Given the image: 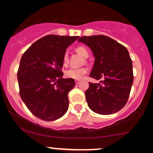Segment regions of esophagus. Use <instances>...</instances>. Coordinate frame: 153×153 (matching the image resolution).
<instances>
[{
    "mask_svg": "<svg viewBox=\"0 0 153 153\" xmlns=\"http://www.w3.org/2000/svg\"><path fill=\"white\" fill-rule=\"evenodd\" d=\"M79 82H80V79H75V83H76V84L79 83Z\"/></svg>",
    "mask_w": 153,
    "mask_h": 153,
    "instance_id": "1",
    "label": "esophagus"
}]
</instances>
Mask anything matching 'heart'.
<instances>
[{
    "label": "heart",
    "instance_id": "obj_1",
    "mask_svg": "<svg viewBox=\"0 0 153 153\" xmlns=\"http://www.w3.org/2000/svg\"><path fill=\"white\" fill-rule=\"evenodd\" d=\"M76 51L79 53V54H81L84 57H88L90 53L89 51L86 49L85 47L83 46H79L76 48ZM68 61V53L65 52L64 55H63V63L64 64L67 63ZM87 73V70L84 67H80V68H70L67 70L65 72V76L67 78L70 79H79L83 77V76Z\"/></svg>",
    "mask_w": 153,
    "mask_h": 153
}]
</instances>
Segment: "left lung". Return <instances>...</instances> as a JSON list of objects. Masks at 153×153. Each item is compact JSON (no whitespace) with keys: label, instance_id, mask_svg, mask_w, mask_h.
<instances>
[{"label":"left lung","instance_id":"1","mask_svg":"<svg viewBox=\"0 0 153 153\" xmlns=\"http://www.w3.org/2000/svg\"><path fill=\"white\" fill-rule=\"evenodd\" d=\"M92 50L95 62L90 76L101 79L89 83L85 92L88 106L94 113L109 115L125 106L133 82L132 63L123 45L104 35L82 36L78 39Z\"/></svg>","mask_w":153,"mask_h":153}]
</instances>
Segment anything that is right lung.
I'll return each instance as SVG.
<instances>
[{
	"instance_id": "right-lung-1",
	"label": "right lung",
	"mask_w": 153,
	"mask_h": 153,
	"mask_svg": "<svg viewBox=\"0 0 153 153\" xmlns=\"http://www.w3.org/2000/svg\"><path fill=\"white\" fill-rule=\"evenodd\" d=\"M79 36L47 35L24 53L17 79L20 96L35 117L53 121L63 117L69 106L68 93L74 79H63V55Z\"/></svg>"
}]
</instances>
